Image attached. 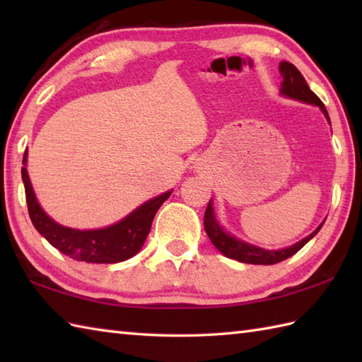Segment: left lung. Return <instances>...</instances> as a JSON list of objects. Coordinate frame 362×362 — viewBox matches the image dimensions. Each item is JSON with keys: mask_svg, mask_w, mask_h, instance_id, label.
<instances>
[{"mask_svg": "<svg viewBox=\"0 0 362 362\" xmlns=\"http://www.w3.org/2000/svg\"><path fill=\"white\" fill-rule=\"evenodd\" d=\"M280 73L283 76L281 95L289 96L292 99H298V101H303L306 104L319 105L322 112L325 113L327 119L329 121V117H328L324 103L320 101L316 93H313V91L310 90L308 83H306L302 73H300L294 65L289 62H281ZM204 227H205L206 235H209L211 243L214 244V247H216L221 253H224L226 257L236 259V261H241V263H249V264H275V263H280V261L292 257L294 253H297L306 243L311 240L314 235L319 232L322 226H319L310 236H306L305 240L298 241L294 245H291V247L281 249V250H264V249L255 247V245L243 243L240 240H236V238L227 235L224 230H222V227L218 224L216 218H214L213 206L210 202L205 210Z\"/></svg>", "mask_w": 362, "mask_h": 362, "instance_id": "obj_1", "label": "left lung"}]
</instances>
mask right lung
<instances>
[{
    "label": "right lung",
    "instance_id": "right-lung-1",
    "mask_svg": "<svg viewBox=\"0 0 362 362\" xmlns=\"http://www.w3.org/2000/svg\"><path fill=\"white\" fill-rule=\"evenodd\" d=\"M21 177L25 183L26 204L29 218L33 221L37 232L54 247L59 249L64 255L86 263H119L129 259L141 249L146 238L149 235L153 216L166 199L171 196V191L153 197L151 201L138 206L127 218L118 224L99 230H74L54 222L38 205L34 189L26 171V152L23 157Z\"/></svg>",
    "mask_w": 362,
    "mask_h": 362
}]
</instances>
